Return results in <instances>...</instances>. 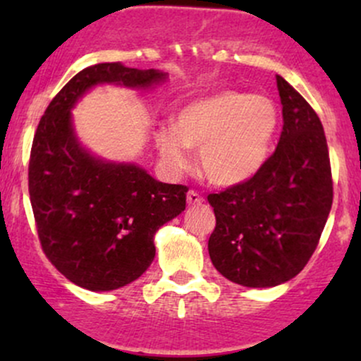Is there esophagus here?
I'll return each mask as SVG.
<instances>
[{"label": "esophagus", "instance_id": "34e87169", "mask_svg": "<svg viewBox=\"0 0 361 361\" xmlns=\"http://www.w3.org/2000/svg\"><path fill=\"white\" fill-rule=\"evenodd\" d=\"M186 202H188V205H200L202 202H204V198H202V195L195 192V190H190V192L186 193Z\"/></svg>", "mask_w": 361, "mask_h": 361}]
</instances>
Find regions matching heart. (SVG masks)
<instances>
[{
    "instance_id": "heart-1",
    "label": "heart",
    "mask_w": 361,
    "mask_h": 361,
    "mask_svg": "<svg viewBox=\"0 0 361 361\" xmlns=\"http://www.w3.org/2000/svg\"><path fill=\"white\" fill-rule=\"evenodd\" d=\"M279 127V109L270 98L224 90L186 103L173 127L157 128L154 142L173 173L188 168V147L200 149L198 164L207 180L235 186L264 166Z\"/></svg>"
}]
</instances>
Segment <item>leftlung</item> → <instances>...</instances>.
I'll return each mask as SVG.
<instances>
[{
  "mask_svg": "<svg viewBox=\"0 0 361 361\" xmlns=\"http://www.w3.org/2000/svg\"><path fill=\"white\" fill-rule=\"evenodd\" d=\"M283 128L251 180L210 193L215 229L209 255L222 276L268 288L299 275L316 251L333 205L329 151L312 106L276 76Z\"/></svg>",
  "mask_w": 361,
  "mask_h": 361,
  "instance_id": "1",
  "label": "left lung"
}]
</instances>
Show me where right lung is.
<instances>
[{
  "mask_svg": "<svg viewBox=\"0 0 361 361\" xmlns=\"http://www.w3.org/2000/svg\"><path fill=\"white\" fill-rule=\"evenodd\" d=\"M166 80L159 69L90 66L40 118L28 164L37 233L49 261L78 287L109 292L137 280L154 259L157 229L185 210L188 188L157 181L135 163L91 154L71 110L94 86L151 90Z\"/></svg>",
  "mask_w": 361,
  "mask_h": 361,
  "instance_id": "add662e5",
  "label": "right lung"
}]
</instances>
